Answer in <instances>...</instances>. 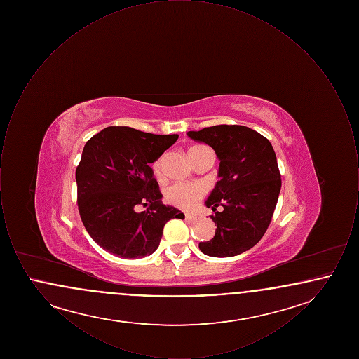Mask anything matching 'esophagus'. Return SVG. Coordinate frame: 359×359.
Wrapping results in <instances>:
<instances>
[{
    "instance_id": "1",
    "label": "esophagus",
    "mask_w": 359,
    "mask_h": 359,
    "mask_svg": "<svg viewBox=\"0 0 359 359\" xmlns=\"http://www.w3.org/2000/svg\"><path fill=\"white\" fill-rule=\"evenodd\" d=\"M186 219H187V221H194V219H195V217H194V215H191V214H186Z\"/></svg>"
}]
</instances>
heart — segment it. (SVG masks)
<instances>
[{
    "instance_id": "heart-1",
    "label": "heart",
    "mask_w": 359,
    "mask_h": 359,
    "mask_svg": "<svg viewBox=\"0 0 359 359\" xmlns=\"http://www.w3.org/2000/svg\"><path fill=\"white\" fill-rule=\"evenodd\" d=\"M194 148H198V147H192L191 149H194ZM160 171H161V158L156 160L154 164V175L158 176ZM203 195H205V188L202 187L201 184L176 183L171 187L167 188V191H165V199L171 205L183 208V210L194 208L196 203L202 199Z\"/></svg>"
}]
</instances>
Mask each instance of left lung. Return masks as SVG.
<instances>
[{
  "mask_svg": "<svg viewBox=\"0 0 359 359\" xmlns=\"http://www.w3.org/2000/svg\"><path fill=\"white\" fill-rule=\"evenodd\" d=\"M187 136L210 145L219 160V180L205 202L214 211L215 236L199 249L205 256H238L264 237L273 217L281 189L273 147L241 125H215Z\"/></svg>",
  "mask_w": 359,
  "mask_h": 359,
  "instance_id": "8db88e82",
  "label": "left lung"
}]
</instances>
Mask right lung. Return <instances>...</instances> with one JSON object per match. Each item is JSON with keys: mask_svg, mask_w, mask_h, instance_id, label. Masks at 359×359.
<instances>
[{"mask_svg": "<svg viewBox=\"0 0 359 359\" xmlns=\"http://www.w3.org/2000/svg\"><path fill=\"white\" fill-rule=\"evenodd\" d=\"M179 138L129 126H109L86 142L75 179L87 233L106 252L135 259L151 256L164 224L184 214L163 205L151 164ZM144 205L145 212L136 207Z\"/></svg>", "mask_w": 359, "mask_h": 359, "instance_id": "1", "label": "right lung"}]
</instances>
